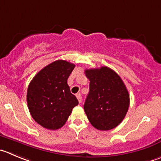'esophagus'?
<instances>
[{"instance_id":"34e87169","label":"esophagus","mask_w":161,"mask_h":161,"mask_svg":"<svg viewBox=\"0 0 161 161\" xmlns=\"http://www.w3.org/2000/svg\"><path fill=\"white\" fill-rule=\"evenodd\" d=\"M76 97H77L78 101H79V103L82 102V95H81V93H77V94H76Z\"/></svg>"}]
</instances>
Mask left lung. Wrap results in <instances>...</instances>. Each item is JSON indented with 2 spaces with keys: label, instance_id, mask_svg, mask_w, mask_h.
<instances>
[{
  "label": "left lung",
  "instance_id": "1",
  "mask_svg": "<svg viewBox=\"0 0 161 161\" xmlns=\"http://www.w3.org/2000/svg\"><path fill=\"white\" fill-rule=\"evenodd\" d=\"M90 91L84 104L89 121L100 130H109L122 122L128 111L130 97L118 74L108 67L85 70Z\"/></svg>",
  "mask_w": 161,
  "mask_h": 161
}]
</instances>
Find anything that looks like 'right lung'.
<instances>
[{"instance_id": "right-lung-1", "label": "right lung", "mask_w": 161, "mask_h": 161, "mask_svg": "<svg viewBox=\"0 0 161 161\" xmlns=\"http://www.w3.org/2000/svg\"><path fill=\"white\" fill-rule=\"evenodd\" d=\"M75 67L66 60H56L42 68L30 82L26 94L28 108L42 127L49 130L62 127L79 104L68 85Z\"/></svg>"}]
</instances>
